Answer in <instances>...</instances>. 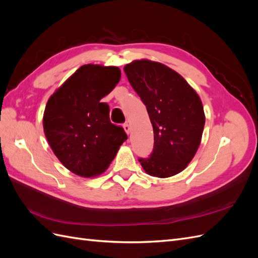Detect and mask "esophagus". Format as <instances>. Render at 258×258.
<instances>
[{
    "mask_svg": "<svg viewBox=\"0 0 258 258\" xmlns=\"http://www.w3.org/2000/svg\"><path fill=\"white\" fill-rule=\"evenodd\" d=\"M123 130L126 131V134L129 135L130 134V126L128 123H123Z\"/></svg>",
    "mask_w": 258,
    "mask_h": 258,
    "instance_id": "1",
    "label": "esophagus"
}]
</instances>
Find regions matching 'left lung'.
I'll list each match as a JSON object with an SVG mask.
<instances>
[{"mask_svg": "<svg viewBox=\"0 0 258 258\" xmlns=\"http://www.w3.org/2000/svg\"><path fill=\"white\" fill-rule=\"evenodd\" d=\"M132 88L147 108L154 150L141 166L148 175L173 176L188 166L201 143L206 115L201 99L182 75L148 59L123 67Z\"/></svg>", "mask_w": 258, "mask_h": 258, "instance_id": "left-lung-1", "label": "left lung"}]
</instances>
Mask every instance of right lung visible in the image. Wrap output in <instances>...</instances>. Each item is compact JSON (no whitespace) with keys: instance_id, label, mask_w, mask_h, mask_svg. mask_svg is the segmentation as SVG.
Masks as SVG:
<instances>
[{"instance_id":"obj_1","label":"right lung","mask_w":258,"mask_h":258,"mask_svg":"<svg viewBox=\"0 0 258 258\" xmlns=\"http://www.w3.org/2000/svg\"><path fill=\"white\" fill-rule=\"evenodd\" d=\"M117 67L84 64L49 97L43 128L53 154L82 177L102 174L127 140L122 127L110 120L101 102L120 80Z\"/></svg>"}]
</instances>
